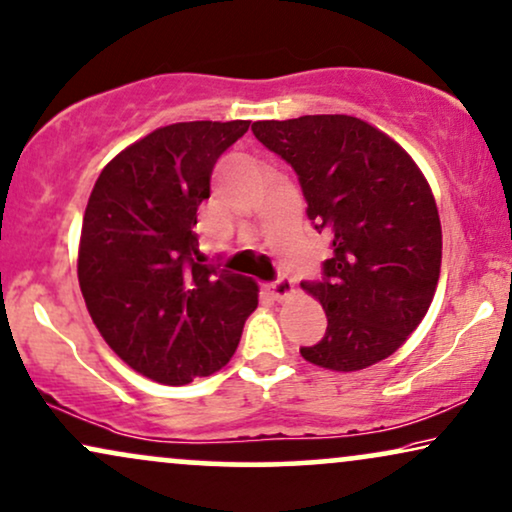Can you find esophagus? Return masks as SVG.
<instances>
[{
  "mask_svg": "<svg viewBox=\"0 0 512 512\" xmlns=\"http://www.w3.org/2000/svg\"><path fill=\"white\" fill-rule=\"evenodd\" d=\"M268 289H270V294L277 298V301H284V298H289L291 294H294V282H291V277L280 275L275 282L268 284Z\"/></svg>",
  "mask_w": 512,
  "mask_h": 512,
  "instance_id": "esophagus-1",
  "label": "esophagus"
}]
</instances>
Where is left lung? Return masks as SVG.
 <instances>
[{
	"mask_svg": "<svg viewBox=\"0 0 512 512\" xmlns=\"http://www.w3.org/2000/svg\"><path fill=\"white\" fill-rule=\"evenodd\" d=\"M265 148L296 171L317 232L331 237L322 280L327 331L301 355L331 371L386 360L426 317L442 265L433 192L393 138L350 115L254 122Z\"/></svg>",
	"mask_w": 512,
	"mask_h": 512,
	"instance_id": "8db88e82",
	"label": "left lung"
}]
</instances>
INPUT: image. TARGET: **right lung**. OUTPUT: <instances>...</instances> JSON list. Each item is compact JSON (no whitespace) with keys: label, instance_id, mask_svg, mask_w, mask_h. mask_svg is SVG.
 Returning a JSON list of instances; mask_svg holds the SVG:
<instances>
[{"label":"right lung","instance_id":"add662e5","mask_svg":"<svg viewBox=\"0 0 512 512\" xmlns=\"http://www.w3.org/2000/svg\"><path fill=\"white\" fill-rule=\"evenodd\" d=\"M251 122H178L119 152L84 211L77 275L105 343L138 374L183 386L230 362L258 284L204 263L197 207Z\"/></svg>","mask_w":512,"mask_h":512}]
</instances>
